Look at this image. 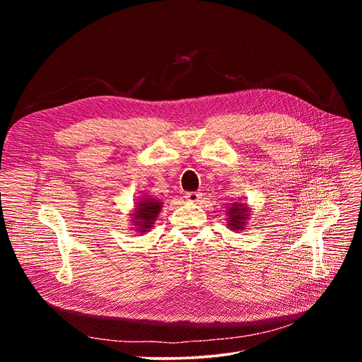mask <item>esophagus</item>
Returning <instances> with one entry per match:
<instances>
[{
    "label": "esophagus",
    "instance_id": "obj_1",
    "mask_svg": "<svg viewBox=\"0 0 362 362\" xmlns=\"http://www.w3.org/2000/svg\"><path fill=\"white\" fill-rule=\"evenodd\" d=\"M202 199V194L199 192H189L186 193V200L190 203H197Z\"/></svg>",
    "mask_w": 362,
    "mask_h": 362
}]
</instances>
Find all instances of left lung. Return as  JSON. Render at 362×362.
Returning a JSON list of instances; mask_svg holds the SVG:
<instances>
[{"mask_svg":"<svg viewBox=\"0 0 362 362\" xmlns=\"http://www.w3.org/2000/svg\"><path fill=\"white\" fill-rule=\"evenodd\" d=\"M228 228L233 232L245 230L250 218L249 204L243 202H233L228 208Z\"/></svg>","mask_w":362,"mask_h":362,"instance_id":"obj_1","label":"left lung"}]
</instances>
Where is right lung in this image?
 <instances>
[{
    "label": "right lung",
    "mask_w": 362,
    "mask_h": 362,
    "mask_svg": "<svg viewBox=\"0 0 362 362\" xmlns=\"http://www.w3.org/2000/svg\"><path fill=\"white\" fill-rule=\"evenodd\" d=\"M163 208V202L151 194H141L137 202H134V208L130 211V222L134 226V232L146 233L153 229L154 222L159 218V214Z\"/></svg>",
    "instance_id": "add662e5"
}]
</instances>
